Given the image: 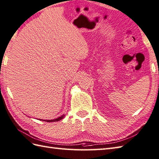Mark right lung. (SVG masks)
<instances>
[{
    "label": "right lung",
    "instance_id": "right-lung-1",
    "mask_svg": "<svg viewBox=\"0 0 159 159\" xmlns=\"http://www.w3.org/2000/svg\"><path fill=\"white\" fill-rule=\"evenodd\" d=\"M64 117V115H63V116H61V117L57 118V119H55V120H43V121H48V122H52V121H58L61 120H62L63 118Z\"/></svg>",
    "mask_w": 159,
    "mask_h": 159
}]
</instances>
